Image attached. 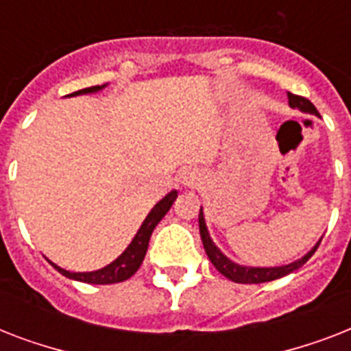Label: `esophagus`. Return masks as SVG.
I'll return each mask as SVG.
<instances>
[{
	"mask_svg": "<svg viewBox=\"0 0 351 351\" xmlns=\"http://www.w3.org/2000/svg\"><path fill=\"white\" fill-rule=\"evenodd\" d=\"M182 182H184V186H187V187L197 186V175H195L193 171H186V173H184V176H182Z\"/></svg>",
	"mask_w": 351,
	"mask_h": 351,
	"instance_id": "34e87169",
	"label": "esophagus"
}]
</instances>
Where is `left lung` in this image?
<instances>
[{"label":"left lung","mask_w":351,"mask_h":351,"mask_svg":"<svg viewBox=\"0 0 351 351\" xmlns=\"http://www.w3.org/2000/svg\"><path fill=\"white\" fill-rule=\"evenodd\" d=\"M288 98H289V106L293 107V109L297 107V109H300L302 112H310V114H317V117H319V111L315 109V106H313L308 98H304V96H297L288 93ZM198 228H200V237H202L204 250H206V253H208L209 261L213 262V266L217 267L224 277H228L230 280L239 284H261V282H269V280L284 277V275H288V273L299 269L300 266H304L306 262L310 261V256L317 251L319 244H321V240H319V244H317L315 247L308 253V255L302 256L300 261L291 262V264H288V266L247 267V266H239V264H234L233 261H230L228 256L220 253V250L213 244V240H211V237H209L206 222H204L202 209H200V215H198Z\"/></svg>","instance_id":"8db88e82"}]
</instances>
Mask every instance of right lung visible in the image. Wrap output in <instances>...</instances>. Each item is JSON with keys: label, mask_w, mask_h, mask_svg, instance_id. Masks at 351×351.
Instances as JSON below:
<instances>
[{"label": "right lung", "mask_w": 351, "mask_h": 351, "mask_svg": "<svg viewBox=\"0 0 351 351\" xmlns=\"http://www.w3.org/2000/svg\"><path fill=\"white\" fill-rule=\"evenodd\" d=\"M106 85H95V87H87V89L76 90L73 95L69 96H76V95H85V93H96V90L104 89ZM178 197V193L171 191L167 193L162 200H160L153 209H151V213L147 215V219L143 220L142 228L138 230L136 237L132 239V242L129 244L123 253L118 256L117 261L111 262L109 266L101 267L98 271H89V273H71L67 269H62L56 264H52L54 269L65 275L69 278H74V280H80V282H89V284H114V282H121V280H127L129 277H132L134 273L138 271V267L143 262V256L147 253V245H149V239H151V234H153V230L156 228L160 220L164 219L165 213L169 211L173 202Z\"/></svg>", "instance_id": "right-lung-1"}]
</instances>
